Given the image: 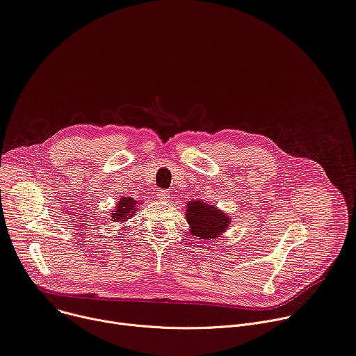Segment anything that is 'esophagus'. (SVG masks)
Wrapping results in <instances>:
<instances>
[{
  "mask_svg": "<svg viewBox=\"0 0 356 356\" xmlns=\"http://www.w3.org/2000/svg\"><path fill=\"white\" fill-rule=\"evenodd\" d=\"M156 198H160L161 201H167L170 198V191H167V189H158Z\"/></svg>",
  "mask_w": 356,
  "mask_h": 356,
  "instance_id": "obj_1",
  "label": "esophagus"
}]
</instances>
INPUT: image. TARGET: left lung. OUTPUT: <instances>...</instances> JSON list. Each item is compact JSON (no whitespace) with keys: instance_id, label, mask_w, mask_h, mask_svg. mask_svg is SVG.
<instances>
[{"instance_id":"left-lung-1","label":"left lung","mask_w":356,"mask_h":356,"mask_svg":"<svg viewBox=\"0 0 356 356\" xmlns=\"http://www.w3.org/2000/svg\"><path fill=\"white\" fill-rule=\"evenodd\" d=\"M186 220L191 225V233L196 239L211 241L219 238L229 225V218L216 209V207L202 201H189L186 207Z\"/></svg>"}]
</instances>
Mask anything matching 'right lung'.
<instances>
[{
	"label": "right lung",
	"instance_id": "1",
	"mask_svg": "<svg viewBox=\"0 0 356 356\" xmlns=\"http://www.w3.org/2000/svg\"><path fill=\"white\" fill-rule=\"evenodd\" d=\"M136 204L137 201H134L133 198H127V196H124V198H122L120 201H118V205H117V209L114 211L111 219L114 222H120V220H127L130 219L134 212H136Z\"/></svg>",
	"mask_w": 356,
	"mask_h": 356
}]
</instances>
